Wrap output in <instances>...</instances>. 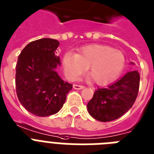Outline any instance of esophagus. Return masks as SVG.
I'll list each match as a JSON object with an SVG mask.
<instances>
[{
    "mask_svg": "<svg viewBox=\"0 0 154 154\" xmlns=\"http://www.w3.org/2000/svg\"><path fill=\"white\" fill-rule=\"evenodd\" d=\"M84 88H85V86H83V85H73V88L76 89V90H81V89H83Z\"/></svg>",
    "mask_w": 154,
    "mask_h": 154,
    "instance_id": "34e87169",
    "label": "esophagus"
}]
</instances>
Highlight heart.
<instances>
[{"label": "heart", "mask_w": 154, "mask_h": 154, "mask_svg": "<svg viewBox=\"0 0 154 154\" xmlns=\"http://www.w3.org/2000/svg\"><path fill=\"white\" fill-rule=\"evenodd\" d=\"M125 62L122 51L101 45L81 48L77 54L67 51L63 58L64 73L69 80H77L88 67L89 77L99 85L116 79L125 68Z\"/></svg>", "instance_id": "heart-1"}]
</instances>
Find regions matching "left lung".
<instances>
[{
  "mask_svg": "<svg viewBox=\"0 0 154 154\" xmlns=\"http://www.w3.org/2000/svg\"><path fill=\"white\" fill-rule=\"evenodd\" d=\"M131 64H134L131 63ZM140 76L130 71L107 87L99 88L87 106L88 112L99 121H114L131 109L137 98Z\"/></svg>",
  "mask_w": 154,
  "mask_h": 154,
  "instance_id": "left-lung-1",
  "label": "left lung"
}]
</instances>
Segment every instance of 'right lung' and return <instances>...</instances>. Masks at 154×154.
<instances>
[{"label": "right lung", "instance_id": "add662e5", "mask_svg": "<svg viewBox=\"0 0 154 154\" xmlns=\"http://www.w3.org/2000/svg\"><path fill=\"white\" fill-rule=\"evenodd\" d=\"M59 42L51 38L32 41L21 51L16 64L15 88L23 106L32 114L47 117L58 113L73 85L55 71L61 62Z\"/></svg>", "mask_w": 154, "mask_h": 154}]
</instances>
